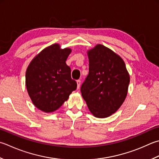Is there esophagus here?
<instances>
[{"label": "esophagus", "mask_w": 159, "mask_h": 159, "mask_svg": "<svg viewBox=\"0 0 159 159\" xmlns=\"http://www.w3.org/2000/svg\"><path fill=\"white\" fill-rule=\"evenodd\" d=\"M76 83H77V89H79L80 86V80H77Z\"/></svg>", "instance_id": "obj_1"}]
</instances>
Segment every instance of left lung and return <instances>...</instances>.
I'll use <instances>...</instances> for the list:
<instances>
[{
  "label": "left lung",
  "instance_id": "obj_1",
  "mask_svg": "<svg viewBox=\"0 0 159 159\" xmlns=\"http://www.w3.org/2000/svg\"><path fill=\"white\" fill-rule=\"evenodd\" d=\"M89 74L80 92L91 113L106 118L125 101L129 83L125 64L119 56L102 45L88 51Z\"/></svg>",
  "mask_w": 159,
  "mask_h": 159
}]
</instances>
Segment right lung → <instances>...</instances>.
Segmentation results:
<instances>
[{"label":"right lung","instance_id":"1","mask_svg":"<svg viewBox=\"0 0 159 159\" xmlns=\"http://www.w3.org/2000/svg\"><path fill=\"white\" fill-rule=\"evenodd\" d=\"M71 49L54 44L38 54L26 71V88L34 105L45 112L58 110L76 90L66 61Z\"/></svg>","mask_w":159,"mask_h":159}]
</instances>
